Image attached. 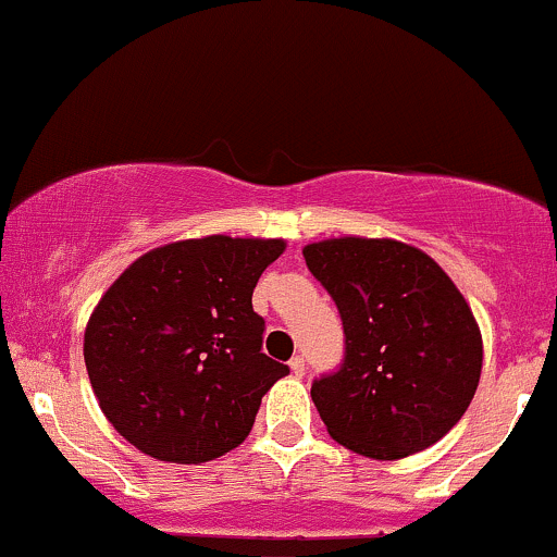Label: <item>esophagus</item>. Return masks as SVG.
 Segmentation results:
<instances>
[{"label":"esophagus","mask_w":557,"mask_h":557,"mask_svg":"<svg viewBox=\"0 0 557 557\" xmlns=\"http://www.w3.org/2000/svg\"><path fill=\"white\" fill-rule=\"evenodd\" d=\"M289 369H292V374H295V376H302V374H305V358H302V356L292 358Z\"/></svg>","instance_id":"obj_1"}]
</instances>
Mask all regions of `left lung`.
<instances>
[{
	"label": "left lung",
	"mask_w": 557,
	"mask_h": 557,
	"mask_svg": "<svg viewBox=\"0 0 557 557\" xmlns=\"http://www.w3.org/2000/svg\"><path fill=\"white\" fill-rule=\"evenodd\" d=\"M337 302L345 361L310 387L329 435L372 459L441 441L468 411L483 339L444 268L396 238L339 236L302 249Z\"/></svg>",
	"instance_id": "8db88e82"
}]
</instances>
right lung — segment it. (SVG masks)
<instances>
[{
  "mask_svg": "<svg viewBox=\"0 0 557 557\" xmlns=\"http://www.w3.org/2000/svg\"><path fill=\"white\" fill-rule=\"evenodd\" d=\"M284 238L205 236L137 257L95 305L85 363L119 435L148 457L201 465L236 448L289 374L262 352L252 292Z\"/></svg>",
  "mask_w": 557,
  "mask_h": 557,
  "instance_id": "right-lung-1",
  "label": "right lung"
}]
</instances>
